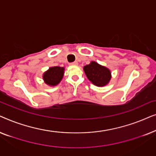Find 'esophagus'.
<instances>
[{
  "label": "esophagus",
  "instance_id": "1",
  "mask_svg": "<svg viewBox=\"0 0 156 156\" xmlns=\"http://www.w3.org/2000/svg\"><path fill=\"white\" fill-rule=\"evenodd\" d=\"M70 65H78V62L76 61H75V62H71L69 64Z\"/></svg>",
  "mask_w": 156,
  "mask_h": 156
}]
</instances>
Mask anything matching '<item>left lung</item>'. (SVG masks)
I'll return each mask as SVG.
<instances>
[{
  "instance_id": "8db88e82",
  "label": "left lung",
  "mask_w": 156,
  "mask_h": 156,
  "mask_svg": "<svg viewBox=\"0 0 156 156\" xmlns=\"http://www.w3.org/2000/svg\"><path fill=\"white\" fill-rule=\"evenodd\" d=\"M84 70L89 80L96 86H105L111 79L109 69L95 62H91L89 65L84 66Z\"/></svg>"
}]
</instances>
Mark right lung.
<instances>
[{"label": "right lung", "mask_w": 156, "mask_h": 156, "mask_svg": "<svg viewBox=\"0 0 156 156\" xmlns=\"http://www.w3.org/2000/svg\"><path fill=\"white\" fill-rule=\"evenodd\" d=\"M64 74V68L60 67H50L43 74V80L47 84L55 86L62 80Z\"/></svg>", "instance_id": "obj_1"}]
</instances>
